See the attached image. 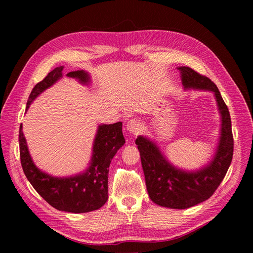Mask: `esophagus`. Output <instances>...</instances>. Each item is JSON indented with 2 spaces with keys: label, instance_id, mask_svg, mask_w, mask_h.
<instances>
[{
  "label": "esophagus",
  "instance_id": "1",
  "mask_svg": "<svg viewBox=\"0 0 253 253\" xmlns=\"http://www.w3.org/2000/svg\"><path fill=\"white\" fill-rule=\"evenodd\" d=\"M126 129L132 134H138L141 131V126L137 122V120L135 119H131L129 121H127L126 124Z\"/></svg>",
  "mask_w": 253,
  "mask_h": 253
}]
</instances>
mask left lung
<instances>
[{"label": "left lung", "mask_w": 253, "mask_h": 253, "mask_svg": "<svg viewBox=\"0 0 253 253\" xmlns=\"http://www.w3.org/2000/svg\"><path fill=\"white\" fill-rule=\"evenodd\" d=\"M178 70L185 89L211 90L215 96L221 117L215 155L202 169L189 172L168 162L155 142L143 136L137 137L135 142L140 152L145 186L152 202L171 209H187L210 198L223 181L233 156V135L230 114L215 84L188 66Z\"/></svg>", "instance_id": "obj_1"}]
</instances>
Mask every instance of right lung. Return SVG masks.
I'll list each match as a JSON object with an SVG mask.
<instances>
[{"mask_svg":"<svg viewBox=\"0 0 253 253\" xmlns=\"http://www.w3.org/2000/svg\"><path fill=\"white\" fill-rule=\"evenodd\" d=\"M62 71L63 66L56 67L41 82L36 84L29 95L26 110L42 91L62 78ZM67 76L85 85L90 82L89 75L84 71L71 72ZM125 142L122 122L100 125L98 126L93 144V155L86 171L70 177H55L36 167L22 132V125L19 132L21 165L28 181L53 208L71 213H85L98 210L106 203L109 198V167L111 160Z\"/></svg>","mask_w":253,"mask_h":253,"instance_id":"right-lung-1","label":"right lung"}]
</instances>
